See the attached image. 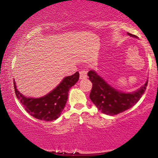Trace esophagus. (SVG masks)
<instances>
[{
    "label": "esophagus",
    "mask_w": 158,
    "mask_h": 158,
    "mask_svg": "<svg viewBox=\"0 0 158 158\" xmlns=\"http://www.w3.org/2000/svg\"><path fill=\"white\" fill-rule=\"evenodd\" d=\"M80 77H79V78H80V79H86L87 78V72L85 71V70H81V71H80Z\"/></svg>",
    "instance_id": "1"
}]
</instances>
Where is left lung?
<instances>
[{
    "instance_id": "1",
    "label": "left lung",
    "mask_w": 158,
    "mask_h": 158,
    "mask_svg": "<svg viewBox=\"0 0 158 158\" xmlns=\"http://www.w3.org/2000/svg\"><path fill=\"white\" fill-rule=\"evenodd\" d=\"M133 38L137 36L127 33ZM88 76L92 82L90 99L101 112L108 115H117L129 109L139 100L146 90L148 81L139 89L132 92H123L108 84L94 70H90Z\"/></svg>"
}]
</instances>
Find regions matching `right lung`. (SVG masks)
<instances>
[{"mask_svg":"<svg viewBox=\"0 0 158 158\" xmlns=\"http://www.w3.org/2000/svg\"><path fill=\"white\" fill-rule=\"evenodd\" d=\"M79 78V72L64 77L50 93L39 98L27 97L23 95L18 90L15 79L14 88L16 97L30 115L41 120L52 121L61 115L68 101L69 90L77 82Z\"/></svg>","mask_w":158,"mask_h":158,"instance_id":"add662e5","label":"right lung"}]
</instances>
